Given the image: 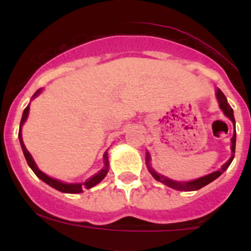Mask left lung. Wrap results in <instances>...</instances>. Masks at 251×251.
<instances>
[{"instance_id":"left-lung-1","label":"left lung","mask_w":251,"mask_h":251,"mask_svg":"<svg viewBox=\"0 0 251 251\" xmlns=\"http://www.w3.org/2000/svg\"><path fill=\"white\" fill-rule=\"evenodd\" d=\"M216 96H217V99H218V102H220V106L221 108L223 109L224 114L229 118L230 120H231L232 124H234L235 126V118H234V111H232V108L230 107V105L227 103L226 101V96L223 94V92L221 91V89H217V92H216ZM235 148H236V129L234 132V137L231 138V157H230V159L227 160V162L224 164L222 168L218 170V171H215L212 172V174H210L208 176H204V177L201 178H198V179L196 180H190V181H176V180H171L169 179V178L164 177L162 175H158L157 172L154 171L153 169L150 166V154L148 153L146 155V164H148V168H149V171L151 172V175L153 176L154 179L160 181V183L165 184V185H168L169 188H172L175 190H179V191H195V190H200L203 188V186L208 185L209 183H211V181H214L216 178H218L220 176L223 174L226 170L229 168V165L231 164L232 159H234L235 157Z\"/></svg>"}]
</instances>
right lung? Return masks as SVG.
<instances>
[{
	"label": "right lung",
	"instance_id": "right-lung-1",
	"mask_svg": "<svg viewBox=\"0 0 251 251\" xmlns=\"http://www.w3.org/2000/svg\"><path fill=\"white\" fill-rule=\"evenodd\" d=\"M41 93V88L37 89L35 92V94H34L33 98H35L39 96V94ZM28 113H29V105L27 106V107L25 108L24 111V114H22V119H21V123H20V131H19V139H20V143H21V148H22V151H24V154H25V160H27L28 165L30 166V169L33 170L34 174H35L37 177L40 178V179L45 181V183H47L48 185H50L51 188L59 190V191L61 192H66V194H80V192H82L85 189H89L92 188V186L97 185L98 183H100L103 178H105V176L107 175L108 172V157H107V152H105V154H103V159H105V168H103L101 171L99 172V174H97L96 176H93L92 178H89L87 181H85V183H77V184H67V183H62V181L57 180V179H54V178H50L48 177L47 175H45L43 172L40 171L39 169H37L35 162H34V159L31 158V155L29 152L27 151V149H25V144H24V140H22V135H21V128H22V125H24L25 119H27L28 117Z\"/></svg>",
	"mask_w": 251,
	"mask_h": 251
}]
</instances>
